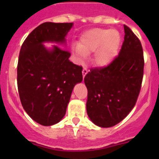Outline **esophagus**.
<instances>
[{
  "label": "esophagus",
  "instance_id": "esophagus-1",
  "mask_svg": "<svg viewBox=\"0 0 159 159\" xmlns=\"http://www.w3.org/2000/svg\"><path fill=\"white\" fill-rule=\"evenodd\" d=\"M88 70L87 69L86 67H84V69H83V71H82V74H83V76H84V78L85 77V75L88 74Z\"/></svg>",
  "mask_w": 159,
  "mask_h": 159
}]
</instances>
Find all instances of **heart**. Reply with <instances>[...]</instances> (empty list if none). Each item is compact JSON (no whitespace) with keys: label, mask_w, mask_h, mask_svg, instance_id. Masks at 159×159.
<instances>
[{"label":"heart","mask_w":159,"mask_h":159,"mask_svg":"<svg viewBox=\"0 0 159 159\" xmlns=\"http://www.w3.org/2000/svg\"><path fill=\"white\" fill-rule=\"evenodd\" d=\"M120 35L116 30L94 29L87 31L80 36L72 52L79 60L95 52L94 60L99 66H107L117 54L120 43Z\"/></svg>","instance_id":"1"}]
</instances>
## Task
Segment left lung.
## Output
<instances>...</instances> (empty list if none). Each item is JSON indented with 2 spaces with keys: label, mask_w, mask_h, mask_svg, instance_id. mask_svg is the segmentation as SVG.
Instances as JSON below:
<instances>
[{
  "label": "left lung",
  "mask_w": 159,
  "mask_h": 159,
  "mask_svg": "<svg viewBox=\"0 0 159 159\" xmlns=\"http://www.w3.org/2000/svg\"><path fill=\"white\" fill-rule=\"evenodd\" d=\"M119 54L108 66L92 68L84 77L87 113L100 127L118 124L133 109L141 89L144 59L140 40L124 25Z\"/></svg>",
  "instance_id": "8db88e82"
}]
</instances>
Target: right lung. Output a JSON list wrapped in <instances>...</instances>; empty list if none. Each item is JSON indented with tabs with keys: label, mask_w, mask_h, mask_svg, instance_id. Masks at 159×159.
Segmentation results:
<instances>
[{
	"label": "right lung",
	"mask_w": 159,
	"mask_h": 159,
	"mask_svg": "<svg viewBox=\"0 0 159 159\" xmlns=\"http://www.w3.org/2000/svg\"><path fill=\"white\" fill-rule=\"evenodd\" d=\"M73 23L45 22L24 41L17 64V86L24 109L43 126L59 123L65 116L71 92L83 80L81 66L69 60L66 36ZM44 43H56L48 49Z\"/></svg>",
	"instance_id": "obj_1"
}]
</instances>
